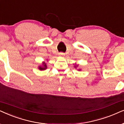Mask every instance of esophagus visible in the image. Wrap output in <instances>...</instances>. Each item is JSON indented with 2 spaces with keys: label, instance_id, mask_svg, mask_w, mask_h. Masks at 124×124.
Masks as SVG:
<instances>
[{
  "label": "esophagus",
  "instance_id": "34e87169",
  "mask_svg": "<svg viewBox=\"0 0 124 124\" xmlns=\"http://www.w3.org/2000/svg\"><path fill=\"white\" fill-rule=\"evenodd\" d=\"M59 56H65V54L63 53H59L58 54Z\"/></svg>",
  "mask_w": 124,
  "mask_h": 124
}]
</instances>
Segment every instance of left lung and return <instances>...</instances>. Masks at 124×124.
I'll return each instance as SVG.
<instances>
[{
    "mask_svg": "<svg viewBox=\"0 0 124 124\" xmlns=\"http://www.w3.org/2000/svg\"><path fill=\"white\" fill-rule=\"evenodd\" d=\"M78 65H77V64H75V66H74V67H75V69H77V67L78 66ZM78 71H80V70H81V69H78Z\"/></svg>",
    "mask_w": 124,
    "mask_h": 124,
    "instance_id": "8db88e82",
    "label": "left lung"
}]
</instances>
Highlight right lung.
I'll return each mask as SVG.
<instances>
[{
  "label": "right lung",
  "mask_w": 124,
  "mask_h": 124,
  "mask_svg": "<svg viewBox=\"0 0 124 124\" xmlns=\"http://www.w3.org/2000/svg\"><path fill=\"white\" fill-rule=\"evenodd\" d=\"M47 68V67L46 65V63H45V62H42V65L39 66V67H38V69H39V70L41 71L45 70Z\"/></svg>",
  "instance_id": "obj_1"
}]
</instances>
